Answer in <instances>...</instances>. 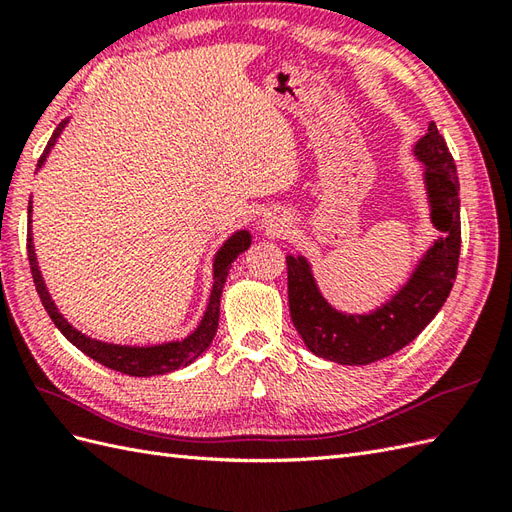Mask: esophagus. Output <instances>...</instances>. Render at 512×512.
<instances>
[{"label":"esophagus","instance_id":"obj_1","mask_svg":"<svg viewBox=\"0 0 512 512\" xmlns=\"http://www.w3.org/2000/svg\"><path fill=\"white\" fill-rule=\"evenodd\" d=\"M285 218L283 216H264V222H261V225H264V229L270 233V235H279V233H283V229L287 227L285 225Z\"/></svg>","mask_w":512,"mask_h":512}]
</instances>
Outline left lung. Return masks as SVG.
Listing matches in <instances>:
<instances>
[{
	"label": "left lung",
	"mask_w": 512,
	"mask_h": 512,
	"mask_svg": "<svg viewBox=\"0 0 512 512\" xmlns=\"http://www.w3.org/2000/svg\"><path fill=\"white\" fill-rule=\"evenodd\" d=\"M415 157L424 164L430 220L441 238L419 259L411 279L387 303L370 313H344L326 303L303 255H287V298L298 335L326 361L368 365L398 352L437 316L456 281L461 255V199L456 164L435 123L417 140Z\"/></svg>",
	"instance_id": "left-lung-1"
}]
</instances>
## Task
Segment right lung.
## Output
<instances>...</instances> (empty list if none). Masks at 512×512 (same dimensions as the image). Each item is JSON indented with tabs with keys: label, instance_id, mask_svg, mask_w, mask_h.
Listing matches in <instances>:
<instances>
[{
	"label": "right lung",
	"instance_id": "1",
	"mask_svg": "<svg viewBox=\"0 0 512 512\" xmlns=\"http://www.w3.org/2000/svg\"><path fill=\"white\" fill-rule=\"evenodd\" d=\"M69 123L62 121L54 136L49 138L47 147L38 160V168H41L47 160L49 151L54 149V144L58 140V136L62 134L64 125ZM28 259H30V270H32V279L36 285V292L43 300V307L49 313L51 322L58 326V331L69 339V342L80 348L84 355H88L90 359H95L97 363L106 365L110 370H116L121 374H129V376H160V374H168L175 372L179 368H186L192 361L199 359L203 352L212 344V339L216 335L218 329V318H220V296H222V287H225L227 274L231 270V264L238 259L240 253H244L248 246H251V233L248 231H235L231 238L220 246V251L214 257V285H212V294H209V303L205 309V316L201 320V324L181 342H166V344H157V346H121V344H108V342H99V339H93L84 335L82 331L73 329V326L64 320L62 313L58 311L56 303L51 300L43 274L38 270V261H36V253H34V242H32V201L28 205Z\"/></svg>",
	"mask_w": 512,
	"mask_h": 512
}]
</instances>
